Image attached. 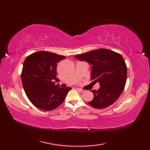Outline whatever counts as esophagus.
Wrapping results in <instances>:
<instances>
[{
    "instance_id": "obj_1",
    "label": "esophagus",
    "mask_w": 150,
    "mask_h": 150,
    "mask_svg": "<svg viewBox=\"0 0 150 150\" xmlns=\"http://www.w3.org/2000/svg\"><path fill=\"white\" fill-rule=\"evenodd\" d=\"M77 90L81 92V93H84V92H85V90L81 89H79V88H77Z\"/></svg>"
}]
</instances>
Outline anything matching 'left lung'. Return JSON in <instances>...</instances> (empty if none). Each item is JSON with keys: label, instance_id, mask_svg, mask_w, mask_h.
Listing matches in <instances>:
<instances>
[{"label": "left lung", "instance_id": "left-lung-1", "mask_svg": "<svg viewBox=\"0 0 150 150\" xmlns=\"http://www.w3.org/2000/svg\"><path fill=\"white\" fill-rule=\"evenodd\" d=\"M75 58L92 66L91 79L101 86L97 91H91L94 98L88 102L89 105L102 109L114 103L123 91L127 78V67L121 54L99 49L75 56Z\"/></svg>", "mask_w": 150, "mask_h": 150}]
</instances>
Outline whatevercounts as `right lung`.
I'll list each match as a JSON object with an SVG mask.
<instances>
[{"mask_svg":"<svg viewBox=\"0 0 150 150\" xmlns=\"http://www.w3.org/2000/svg\"><path fill=\"white\" fill-rule=\"evenodd\" d=\"M66 57L47 51H39L25 58L21 74L24 91L33 105L51 111L64 101L71 88H61L55 84L57 63Z\"/></svg>","mask_w":150,"mask_h":150,"instance_id":"1","label":"right lung"}]
</instances>
